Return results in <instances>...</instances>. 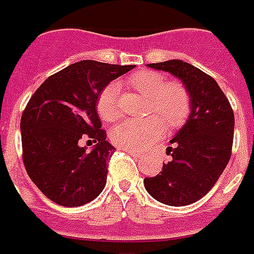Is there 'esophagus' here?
Masks as SVG:
<instances>
[{"instance_id":"34e87169","label":"esophagus","mask_w":254,"mask_h":254,"mask_svg":"<svg viewBox=\"0 0 254 254\" xmlns=\"http://www.w3.org/2000/svg\"><path fill=\"white\" fill-rule=\"evenodd\" d=\"M121 150L127 151V154L133 155V157H139V153H138V151H135V150H131V149H125V147H121Z\"/></svg>"}]
</instances>
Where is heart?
I'll return each instance as SVG.
<instances>
[{
	"label": "heart",
	"mask_w": 254,
	"mask_h": 254,
	"mask_svg": "<svg viewBox=\"0 0 254 254\" xmlns=\"http://www.w3.org/2000/svg\"><path fill=\"white\" fill-rule=\"evenodd\" d=\"M129 83L142 95L150 97L149 113H157L169 127H179L187 120L191 112V96L179 81L166 83V77L161 72L141 71L134 73ZM117 93V83L108 84L100 92L97 112L105 121H116L121 115ZM159 118L150 116L141 120H125L112 129V141L120 147L141 150L162 134L165 124Z\"/></svg>",
	"instance_id": "b5f03b06"
}]
</instances>
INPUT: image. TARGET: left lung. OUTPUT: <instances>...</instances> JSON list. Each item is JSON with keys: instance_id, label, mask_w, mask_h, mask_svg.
<instances>
[{"instance_id": "1", "label": "left lung", "mask_w": 254, "mask_h": 254, "mask_svg": "<svg viewBox=\"0 0 254 254\" xmlns=\"http://www.w3.org/2000/svg\"><path fill=\"white\" fill-rule=\"evenodd\" d=\"M182 81L191 96V112L170 141L171 161L162 171L145 178V189L163 204L187 205L203 197L216 183L231 158L235 116L216 80L183 61L147 64Z\"/></svg>"}]
</instances>
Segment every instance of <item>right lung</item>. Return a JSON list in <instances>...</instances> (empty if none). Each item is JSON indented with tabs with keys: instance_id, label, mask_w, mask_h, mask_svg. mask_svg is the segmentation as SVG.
I'll return each mask as SVG.
<instances>
[{
	"instance_id": "add662e5",
	"label": "right lung",
	"mask_w": 254,
	"mask_h": 254,
	"mask_svg": "<svg viewBox=\"0 0 254 254\" xmlns=\"http://www.w3.org/2000/svg\"><path fill=\"white\" fill-rule=\"evenodd\" d=\"M81 61L46 79L21 119L23 163L30 179L50 200L79 207L99 196L107 183V141L97 115L100 92L134 68ZM95 143L91 151L80 141Z\"/></svg>"
}]
</instances>
